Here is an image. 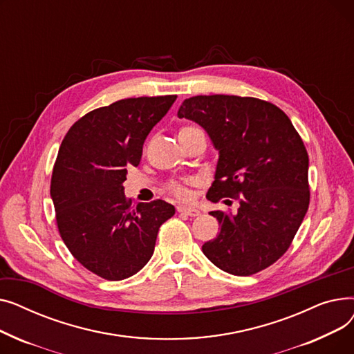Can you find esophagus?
Wrapping results in <instances>:
<instances>
[{
    "label": "esophagus",
    "instance_id": "obj_1",
    "mask_svg": "<svg viewBox=\"0 0 354 354\" xmlns=\"http://www.w3.org/2000/svg\"><path fill=\"white\" fill-rule=\"evenodd\" d=\"M178 212H180V214H187V215H189V216H198V215H201L199 208H195V207H187V205H180V207H178Z\"/></svg>",
    "mask_w": 354,
    "mask_h": 354
}]
</instances>
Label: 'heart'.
<instances>
[{
  "instance_id": "obj_1",
  "label": "heart",
  "mask_w": 354,
  "mask_h": 354,
  "mask_svg": "<svg viewBox=\"0 0 354 354\" xmlns=\"http://www.w3.org/2000/svg\"><path fill=\"white\" fill-rule=\"evenodd\" d=\"M194 129H198V127H195V126H185V127H182V129L179 130V133L189 132V130H194ZM171 191H172L176 196H183V195H185V189H183L182 187H179V185H172Z\"/></svg>"
}]
</instances>
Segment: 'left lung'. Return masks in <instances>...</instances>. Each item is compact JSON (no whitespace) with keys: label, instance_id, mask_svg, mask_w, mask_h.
I'll list each match as a JSON object with an SVG mask.
<instances>
[{"label":"left lung","instance_id":"1","mask_svg":"<svg viewBox=\"0 0 354 354\" xmlns=\"http://www.w3.org/2000/svg\"><path fill=\"white\" fill-rule=\"evenodd\" d=\"M178 118L205 129L218 151L207 198L240 195L235 214L209 212L221 231L202 252L232 275L270 267L288 250L308 209V155L300 135L281 109L254 97L195 96L183 100Z\"/></svg>","mask_w":354,"mask_h":354}]
</instances>
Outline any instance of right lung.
I'll return each instance as SVG.
<instances>
[{
  "label": "right lung",
  "instance_id": "add662e5",
  "mask_svg": "<svg viewBox=\"0 0 354 354\" xmlns=\"http://www.w3.org/2000/svg\"><path fill=\"white\" fill-rule=\"evenodd\" d=\"M176 96L123 99L90 111L64 136L54 163L50 195L66 247L77 261L110 281L140 271L175 207L162 199L124 196L127 167L138 166L152 127Z\"/></svg>",
  "mask_w": 354,
  "mask_h": 354
}]
</instances>
